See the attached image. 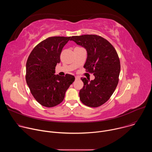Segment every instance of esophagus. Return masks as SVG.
<instances>
[{"instance_id":"1","label":"esophagus","mask_w":152,"mask_h":152,"mask_svg":"<svg viewBox=\"0 0 152 152\" xmlns=\"http://www.w3.org/2000/svg\"><path fill=\"white\" fill-rule=\"evenodd\" d=\"M75 79H76V80H78V79H79V77H78V76H76V77H75Z\"/></svg>"}]
</instances>
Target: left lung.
Wrapping results in <instances>:
<instances>
[{"mask_svg": "<svg viewBox=\"0 0 152 152\" xmlns=\"http://www.w3.org/2000/svg\"><path fill=\"white\" fill-rule=\"evenodd\" d=\"M70 40L86 50L83 67L95 76L90 82V79L81 78L83 86L79 91L80 100L86 106L99 107L110 99L118 85L120 72L118 54L109 41L97 35L73 36Z\"/></svg>", "mask_w": 152, "mask_h": 152, "instance_id": "left-lung-1", "label": "left lung"}]
</instances>
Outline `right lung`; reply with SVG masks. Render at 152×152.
<instances>
[{"mask_svg":"<svg viewBox=\"0 0 152 152\" xmlns=\"http://www.w3.org/2000/svg\"><path fill=\"white\" fill-rule=\"evenodd\" d=\"M71 37H52L40 42L31 52L26 69V80L31 93L42 106L51 107L61 103L75 81L74 76L55 75L62 48Z\"/></svg>","mask_w":152,"mask_h":152,"instance_id":"1","label":"right lung"}]
</instances>
